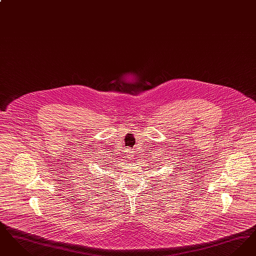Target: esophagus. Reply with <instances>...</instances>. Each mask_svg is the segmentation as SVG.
<instances>
[{
  "instance_id": "1",
  "label": "esophagus",
  "mask_w": 256,
  "mask_h": 256,
  "mask_svg": "<svg viewBox=\"0 0 256 256\" xmlns=\"http://www.w3.org/2000/svg\"><path fill=\"white\" fill-rule=\"evenodd\" d=\"M126 156H128V154H126Z\"/></svg>"
}]
</instances>
